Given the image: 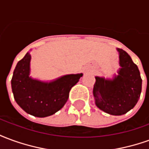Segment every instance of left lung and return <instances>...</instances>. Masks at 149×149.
Here are the masks:
<instances>
[{
    "instance_id": "8db88e82",
    "label": "left lung",
    "mask_w": 149,
    "mask_h": 149,
    "mask_svg": "<svg viewBox=\"0 0 149 149\" xmlns=\"http://www.w3.org/2000/svg\"><path fill=\"white\" fill-rule=\"evenodd\" d=\"M119 53L117 74L112 78L96 76L93 87L95 104L100 110L113 116H121L133 109L139 100L142 79L137 65L127 52L116 49Z\"/></svg>"
}]
</instances>
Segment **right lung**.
I'll return each instance as SVG.
<instances>
[{
  "instance_id": "add662e5",
  "label": "right lung",
  "mask_w": 149,
  "mask_h": 149,
  "mask_svg": "<svg viewBox=\"0 0 149 149\" xmlns=\"http://www.w3.org/2000/svg\"><path fill=\"white\" fill-rule=\"evenodd\" d=\"M31 54L28 52L18 61L11 81L16 102L24 112L37 117H46L61 109L68 99L69 91L83 73L61 76L43 81L30 76Z\"/></svg>"
}]
</instances>
